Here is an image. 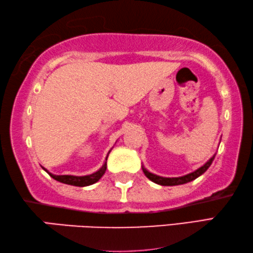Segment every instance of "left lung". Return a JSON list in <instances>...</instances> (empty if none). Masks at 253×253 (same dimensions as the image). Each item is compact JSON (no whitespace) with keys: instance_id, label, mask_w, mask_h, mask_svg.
Segmentation results:
<instances>
[{"instance_id":"1","label":"left lung","mask_w":253,"mask_h":253,"mask_svg":"<svg viewBox=\"0 0 253 253\" xmlns=\"http://www.w3.org/2000/svg\"><path fill=\"white\" fill-rule=\"evenodd\" d=\"M216 155V154H215ZM215 155L212 157V158L209 159V161H206L205 165H203L201 168L196 169L195 171L187 173V175L185 176H181V177H161L158 175H155V173L150 172L149 170H147L146 168H144V166L142 165V170L144 172V175H146L147 178H149L151 181H154V183L161 185V186H176V185H183L186 183H189V181H192L194 179H196L197 177H200L201 175H203L206 170H208L209 167L211 165H212L213 160L215 158Z\"/></svg>"}]
</instances>
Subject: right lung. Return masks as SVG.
I'll use <instances>...</instances> for the list:
<instances>
[{"mask_svg": "<svg viewBox=\"0 0 253 253\" xmlns=\"http://www.w3.org/2000/svg\"><path fill=\"white\" fill-rule=\"evenodd\" d=\"M112 150V149H111ZM111 150L107 152V156L105 158L104 164L101 168L98 169L97 171H95L93 173H90V175H86V176H73V175H53V173L49 172L47 169L43 168L44 171H47L50 177H52L53 179L57 180V181H60V183L63 184H67V185H73V186H78V187H85V186H89L92 184H95L96 181H98L101 179L102 176L104 175L105 171H106V160H107V157H109Z\"/></svg>", "mask_w": 253, "mask_h": 253, "instance_id": "add662e5", "label": "right lung"}]
</instances>
